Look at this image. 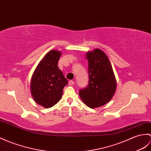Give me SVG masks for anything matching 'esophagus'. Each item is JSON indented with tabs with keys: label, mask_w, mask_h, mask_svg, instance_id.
I'll list each match as a JSON object with an SVG mask.
<instances>
[{
	"label": "esophagus",
	"mask_w": 151,
	"mask_h": 151,
	"mask_svg": "<svg viewBox=\"0 0 151 151\" xmlns=\"http://www.w3.org/2000/svg\"><path fill=\"white\" fill-rule=\"evenodd\" d=\"M74 83H75V82L73 81V80H70V81L69 82V86H73Z\"/></svg>",
	"instance_id": "1"
}]
</instances>
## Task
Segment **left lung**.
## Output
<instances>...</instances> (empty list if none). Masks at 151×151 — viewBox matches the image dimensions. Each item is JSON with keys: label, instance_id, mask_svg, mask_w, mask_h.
I'll list each match as a JSON object with an SVG mask.
<instances>
[{"label": "left lung", "instance_id": "1", "mask_svg": "<svg viewBox=\"0 0 151 151\" xmlns=\"http://www.w3.org/2000/svg\"><path fill=\"white\" fill-rule=\"evenodd\" d=\"M88 60L89 83L79 91L83 102L90 108L107 104L113 96L116 81L107 56L100 49L87 52Z\"/></svg>", "mask_w": 151, "mask_h": 151}]
</instances>
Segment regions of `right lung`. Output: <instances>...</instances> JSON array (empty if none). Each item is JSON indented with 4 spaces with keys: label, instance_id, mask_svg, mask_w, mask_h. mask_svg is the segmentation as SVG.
<instances>
[{
    "label": "right lung",
    "instance_id": "right-lung-1",
    "mask_svg": "<svg viewBox=\"0 0 151 151\" xmlns=\"http://www.w3.org/2000/svg\"><path fill=\"white\" fill-rule=\"evenodd\" d=\"M61 52L49 51L35 70L31 80V93L35 101L45 108L51 107L61 99L68 83L58 67Z\"/></svg>",
    "mask_w": 151,
    "mask_h": 151
}]
</instances>
